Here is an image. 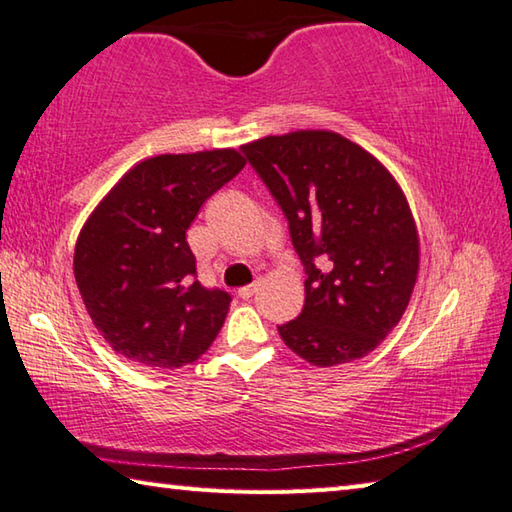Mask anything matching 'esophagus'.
Segmentation results:
<instances>
[{"label":"esophagus","instance_id":"34e87169","mask_svg":"<svg viewBox=\"0 0 512 512\" xmlns=\"http://www.w3.org/2000/svg\"><path fill=\"white\" fill-rule=\"evenodd\" d=\"M255 291H257V284H248V287H241L237 293H239V298L248 300V298L255 296Z\"/></svg>","mask_w":512,"mask_h":512}]
</instances>
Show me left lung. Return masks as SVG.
<instances>
[{
	"mask_svg": "<svg viewBox=\"0 0 512 512\" xmlns=\"http://www.w3.org/2000/svg\"><path fill=\"white\" fill-rule=\"evenodd\" d=\"M289 221L305 264V307L277 327L320 368L366 357L400 323L420 268V239L397 180L332 131L268 135L241 146Z\"/></svg>",
	"mask_w": 512,
	"mask_h": 512,
	"instance_id": "left-lung-1",
	"label": "left lung"
}]
</instances>
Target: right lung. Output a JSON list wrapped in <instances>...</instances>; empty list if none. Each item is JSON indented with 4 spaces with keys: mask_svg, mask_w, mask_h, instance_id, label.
Listing matches in <instances>:
<instances>
[{
    "mask_svg": "<svg viewBox=\"0 0 512 512\" xmlns=\"http://www.w3.org/2000/svg\"><path fill=\"white\" fill-rule=\"evenodd\" d=\"M244 164L235 149L155 155L126 171L88 216L74 248L76 287L121 357L173 370L221 332L232 298L196 280L187 228Z\"/></svg>",
    "mask_w": 512,
    "mask_h": 512,
    "instance_id": "1",
    "label": "right lung"
}]
</instances>
